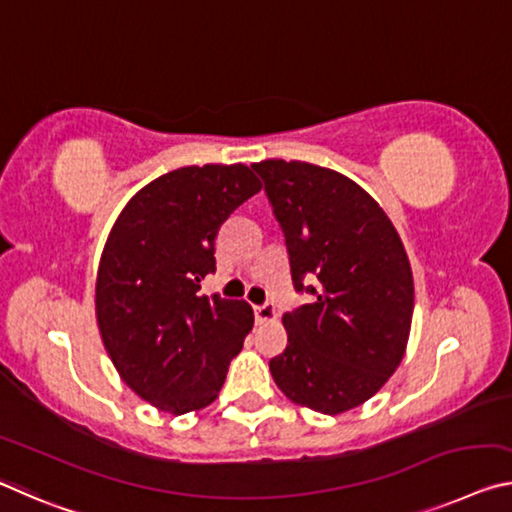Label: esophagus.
I'll return each instance as SVG.
<instances>
[{
    "label": "esophagus",
    "instance_id": "esophagus-1",
    "mask_svg": "<svg viewBox=\"0 0 512 512\" xmlns=\"http://www.w3.org/2000/svg\"><path fill=\"white\" fill-rule=\"evenodd\" d=\"M278 319V312H275L273 305H255V321L257 323H273Z\"/></svg>",
    "mask_w": 512,
    "mask_h": 512
}]
</instances>
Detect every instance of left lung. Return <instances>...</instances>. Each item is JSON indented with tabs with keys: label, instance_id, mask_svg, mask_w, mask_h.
I'll return each mask as SVG.
<instances>
[{
	"label": "left lung",
	"instance_id": "left-lung-1",
	"mask_svg": "<svg viewBox=\"0 0 512 512\" xmlns=\"http://www.w3.org/2000/svg\"><path fill=\"white\" fill-rule=\"evenodd\" d=\"M253 170L285 230L296 289L316 280L312 303L282 316L287 348L271 376L296 405L342 415L403 360L415 310L408 253L383 207L337 170L285 159Z\"/></svg>",
	"mask_w": 512,
	"mask_h": 512
}]
</instances>
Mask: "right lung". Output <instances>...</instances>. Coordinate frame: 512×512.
Listing matches in <instances>:
<instances>
[{"label": "right lung", "mask_w": 512, "mask_h": 512, "mask_svg": "<svg viewBox=\"0 0 512 512\" xmlns=\"http://www.w3.org/2000/svg\"><path fill=\"white\" fill-rule=\"evenodd\" d=\"M262 182L246 164L184 166L129 198L95 278L102 344L129 389L168 415L216 401L253 330L246 300L198 294L221 225Z\"/></svg>", "instance_id": "obj_1"}]
</instances>
